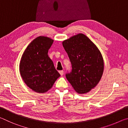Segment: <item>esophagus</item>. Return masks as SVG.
Returning a JSON list of instances; mask_svg holds the SVG:
<instances>
[{
	"label": "esophagus",
	"mask_w": 128,
	"mask_h": 128,
	"mask_svg": "<svg viewBox=\"0 0 128 128\" xmlns=\"http://www.w3.org/2000/svg\"><path fill=\"white\" fill-rule=\"evenodd\" d=\"M59 72L60 73V74L61 75V76H62V75L64 74V71L63 70H60Z\"/></svg>",
	"instance_id": "esophagus-1"
}]
</instances>
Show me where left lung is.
<instances>
[{"instance_id":"1","label":"left lung","mask_w":128,"mask_h":128,"mask_svg":"<svg viewBox=\"0 0 128 128\" xmlns=\"http://www.w3.org/2000/svg\"><path fill=\"white\" fill-rule=\"evenodd\" d=\"M72 64L66 78L78 94L89 92L99 83L103 75L104 61L102 54L85 34L80 33L62 42Z\"/></svg>"}]
</instances>
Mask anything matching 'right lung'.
Listing matches in <instances>:
<instances>
[{
  "label": "right lung",
  "mask_w": 128,
  "mask_h": 128,
  "mask_svg": "<svg viewBox=\"0 0 128 128\" xmlns=\"http://www.w3.org/2000/svg\"><path fill=\"white\" fill-rule=\"evenodd\" d=\"M53 42L47 36H38L28 45L21 56V76L26 85L36 92H47L60 76L48 55Z\"/></svg>",
  "instance_id": "obj_1"
}]
</instances>
